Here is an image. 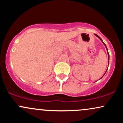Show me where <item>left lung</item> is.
<instances>
[{
	"label": "left lung",
	"mask_w": 123,
	"mask_h": 123,
	"mask_svg": "<svg viewBox=\"0 0 123 123\" xmlns=\"http://www.w3.org/2000/svg\"><path fill=\"white\" fill-rule=\"evenodd\" d=\"M95 36H97V37H98L99 38V39H100V40H101V41H102V43L104 44V45H105V47H106V49H107V47H106V44H105V43H104V42H103V41H102V39H101V37H99V36H98V35H97V34H95ZM107 51H108V49H107ZM108 56H109V53H108ZM101 78H102V77H101Z\"/></svg>",
	"instance_id": "left-lung-1"
}]
</instances>
